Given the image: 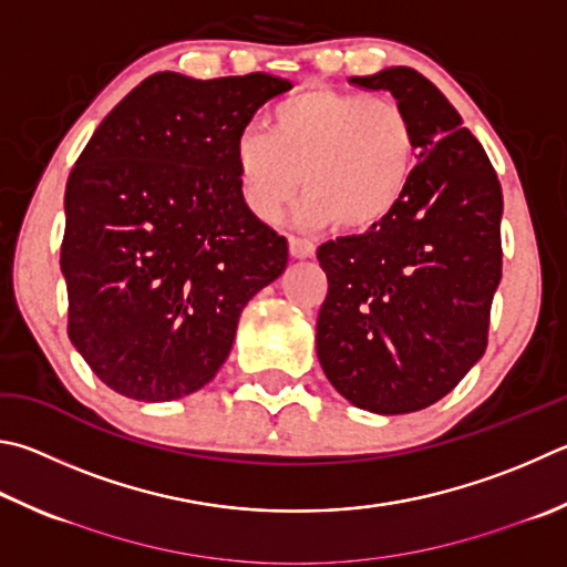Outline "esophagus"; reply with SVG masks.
I'll return each mask as SVG.
<instances>
[{"label":"esophagus","instance_id":"obj_1","mask_svg":"<svg viewBox=\"0 0 567 567\" xmlns=\"http://www.w3.org/2000/svg\"><path fill=\"white\" fill-rule=\"evenodd\" d=\"M287 243H290V255L297 257V260H307V257L315 255V243H310V240L295 238V235H290Z\"/></svg>","mask_w":567,"mask_h":567}]
</instances>
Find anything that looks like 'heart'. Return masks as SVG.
<instances>
[{"label": "heart", "instance_id": "obj_1", "mask_svg": "<svg viewBox=\"0 0 567 567\" xmlns=\"http://www.w3.org/2000/svg\"><path fill=\"white\" fill-rule=\"evenodd\" d=\"M238 190L255 218L275 220L297 190L305 228L367 233L386 223L414 178L416 133L391 99L307 89L270 113V133L245 128L233 146Z\"/></svg>", "mask_w": 567, "mask_h": 567}]
</instances>
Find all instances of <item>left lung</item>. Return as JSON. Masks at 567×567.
Here are the masks:
<instances>
[{
    "instance_id": "left-lung-1",
    "label": "left lung",
    "mask_w": 567,
    "mask_h": 567,
    "mask_svg": "<svg viewBox=\"0 0 567 567\" xmlns=\"http://www.w3.org/2000/svg\"><path fill=\"white\" fill-rule=\"evenodd\" d=\"M349 81L396 99L419 163L386 223L319 245L329 287L317 357L354 406L409 414L446 396L486 352L503 193L486 151L426 76L391 66Z\"/></svg>"
}]
</instances>
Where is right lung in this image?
<instances>
[{"mask_svg": "<svg viewBox=\"0 0 567 567\" xmlns=\"http://www.w3.org/2000/svg\"><path fill=\"white\" fill-rule=\"evenodd\" d=\"M270 74L161 71L101 121L71 171L61 272L69 339L101 382L136 401L203 389L243 307L287 267V240L245 208L233 146L290 91Z\"/></svg>", "mask_w": 567, "mask_h": 567, "instance_id": "obj_1", "label": "right lung"}]
</instances>
